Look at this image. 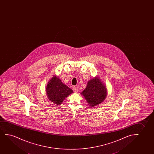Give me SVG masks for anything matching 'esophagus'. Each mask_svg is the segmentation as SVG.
<instances>
[{"instance_id": "1", "label": "esophagus", "mask_w": 154, "mask_h": 154, "mask_svg": "<svg viewBox=\"0 0 154 154\" xmlns=\"http://www.w3.org/2000/svg\"><path fill=\"white\" fill-rule=\"evenodd\" d=\"M72 89H73V91H74L75 92V93H77V92L78 91V88H77V87H73V88H72Z\"/></svg>"}]
</instances>
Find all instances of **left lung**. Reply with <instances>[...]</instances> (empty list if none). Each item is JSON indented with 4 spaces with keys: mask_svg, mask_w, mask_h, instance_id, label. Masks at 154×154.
Instances as JSON below:
<instances>
[{
    "mask_svg": "<svg viewBox=\"0 0 154 154\" xmlns=\"http://www.w3.org/2000/svg\"><path fill=\"white\" fill-rule=\"evenodd\" d=\"M91 107L100 104L107 96L105 86L99 78L96 77L89 80L86 88L81 93Z\"/></svg>",
    "mask_w": 154,
    "mask_h": 154,
    "instance_id": "left-lung-1",
    "label": "left lung"
}]
</instances>
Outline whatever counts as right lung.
<instances>
[{"instance_id": "right-lung-1", "label": "right lung", "mask_w": 154, "mask_h": 154, "mask_svg": "<svg viewBox=\"0 0 154 154\" xmlns=\"http://www.w3.org/2000/svg\"><path fill=\"white\" fill-rule=\"evenodd\" d=\"M46 93L49 99L58 105L63 103L66 97L73 93V91L63 84L58 77L54 76L47 85Z\"/></svg>"}]
</instances>
